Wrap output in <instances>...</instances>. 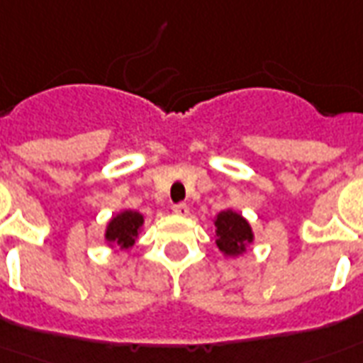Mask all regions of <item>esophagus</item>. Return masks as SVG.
<instances>
[{
	"mask_svg": "<svg viewBox=\"0 0 363 363\" xmlns=\"http://www.w3.org/2000/svg\"><path fill=\"white\" fill-rule=\"evenodd\" d=\"M174 213H178V216H187V213H189V206L184 204V202H179V204L174 206Z\"/></svg>",
	"mask_w": 363,
	"mask_h": 363,
	"instance_id": "obj_1",
	"label": "esophagus"
}]
</instances>
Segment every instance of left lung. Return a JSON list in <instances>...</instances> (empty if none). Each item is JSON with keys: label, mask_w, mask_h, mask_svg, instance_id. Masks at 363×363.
I'll return each mask as SVG.
<instances>
[{"label": "left lung", "mask_w": 363, "mask_h": 363, "mask_svg": "<svg viewBox=\"0 0 363 363\" xmlns=\"http://www.w3.org/2000/svg\"><path fill=\"white\" fill-rule=\"evenodd\" d=\"M216 225V244L229 257L244 254L250 242H254L252 227L242 216L235 210H223L213 220Z\"/></svg>", "instance_id": "8db88e82"}]
</instances>
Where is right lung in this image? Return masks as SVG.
<instances>
[{"instance_id": "obj_1", "label": "right lung", "mask_w": 363, "mask_h": 363, "mask_svg": "<svg viewBox=\"0 0 363 363\" xmlns=\"http://www.w3.org/2000/svg\"><path fill=\"white\" fill-rule=\"evenodd\" d=\"M142 225V213L134 212V210H123L109 220L108 227H106V240L109 246H119L121 250L132 248Z\"/></svg>"}]
</instances>
